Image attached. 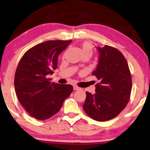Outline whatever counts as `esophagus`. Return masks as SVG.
<instances>
[{"mask_svg": "<svg viewBox=\"0 0 150 150\" xmlns=\"http://www.w3.org/2000/svg\"><path fill=\"white\" fill-rule=\"evenodd\" d=\"M80 89V88L77 86H74V90H79Z\"/></svg>", "mask_w": 150, "mask_h": 150, "instance_id": "obj_1", "label": "esophagus"}]
</instances>
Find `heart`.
<instances>
[{"instance_id":"1","label":"heart","mask_w":150,"mask_h":150,"mask_svg":"<svg viewBox=\"0 0 150 150\" xmlns=\"http://www.w3.org/2000/svg\"><path fill=\"white\" fill-rule=\"evenodd\" d=\"M81 50H82V55L88 54L91 56L93 53V47L92 44L89 42H84L81 45Z\"/></svg>"}]
</instances>
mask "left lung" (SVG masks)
<instances>
[{
  "label": "left lung",
  "mask_w": 150,
  "mask_h": 150,
  "mask_svg": "<svg viewBox=\"0 0 150 150\" xmlns=\"http://www.w3.org/2000/svg\"><path fill=\"white\" fill-rule=\"evenodd\" d=\"M97 49L99 60L92 75L99 83L95 94L86 92L83 109L92 119L104 122L118 116L126 108L130 98L132 77L126 59L120 50L108 45Z\"/></svg>",
  "instance_id": "left-lung-1"
}]
</instances>
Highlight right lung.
I'll list each match as a JSON object with an SVG mask.
<instances>
[{"label": "right lung", "mask_w": 150, "mask_h": 150, "mask_svg": "<svg viewBox=\"0 0 150 150\" xmlns=\"http://www.w3.org/2000/svg\"><path fill=\"white\" fill-rule=\"evenodd\" d=\"M72 40H48L24 53L14 75L20 103L34 118L45 120L58 112L72 92L70 84L51 82L48 76L57 68L58 57Z\"/></svg>", "instance_id": "1"}]
</instances>
